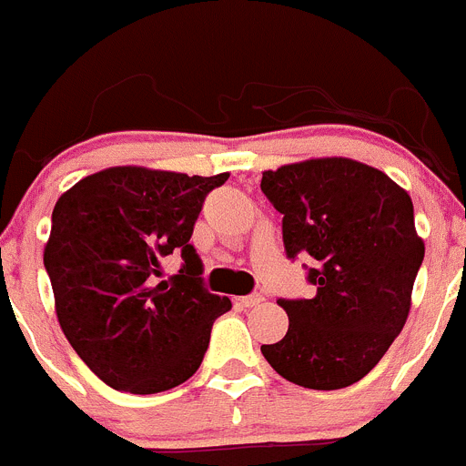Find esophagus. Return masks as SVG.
Listing matches in <instances>:
<instances>
[{
  "instance_id": "esophagus-1",
  "label": "esophagus",
  "mask_w": 466,
  "mask_h": 466,
  "mask_svg": "<svg viewBox=\"0 0 466 466\" xmlns=\"http://www.w3.org/2000/svg\"><path fill=\"white\" fill-rule=\"evenodd\" d=\"M261 300H263L261 294H249V296H240V299H238V303H240L242 308H254V306H258Z\"/></svg>"
}]
</instances>
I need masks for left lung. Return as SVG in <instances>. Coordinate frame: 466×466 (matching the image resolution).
Wrapping results in <instances>:
<instances>
[{"mask_svg": "<svg viewBox=\"0 0 466 466\" xmlns=\"http://www.w3.org/2000/svg\"><path fill=\"white\" fill-rule=\"evenodd\" d=\"M261 191L282 214L287 257L308 254L312 299H279L284 339L261 345L289 382L355 385L401 333L425 242L410 196L385 172L350 158H315L263 172Z\"/></svg>", "mask_w": 466, "mask_h": 466, "instance_id": "obj_1", "label": "left lung"}]
</instances>
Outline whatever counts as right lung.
I'll return each mask as SVG.
<instances>
[{
  "label": "right lung",
  "mask_w": 466,
  "mask_h": 466,
  "mask_svg": "<svg viewBox=\"0 0 466 466\" xmlns=\"http://www.w3.org/2000/svg\"><path fill=\"white\" fill-rule=\"evenodd\" d=\"M228 172L188 177L109 167L74 184L53 208L44 268L57 322L90 371L118 392H166L198 371L214 319L230 310L205 289L193 226ZM185 263L158 280L159 261Z\"/></svg>",
  "instance_id": "right-lung-1"
}]
</instances>
